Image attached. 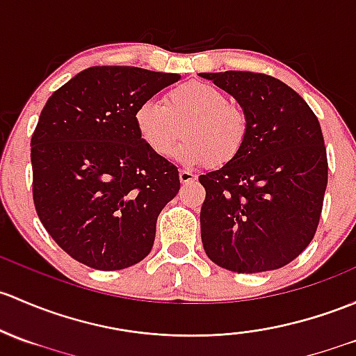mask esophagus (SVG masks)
Returning a JSON list of instances; mask_svg holds the SVG:
<instances>
[{
  "label": "esophagus",
  "mask_w": 356,
  "mask_h": 356,
  "mask_svg": "<svg viewBox=\"0 0 356 356\" xmlns=\"http://www.w3.org/2000/svg\"><path fill=\"white\" fill-rule=\"evenodd\" d=\"M179 179H181L182 184H186V182L196 181V174H193L191 170H186V168H182V170H179Z\"/></svg>",
  "instance_id": "34e87169"
}]
</instances>
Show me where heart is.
Listing matches in <instances>:
<instances>
[{
    "label": "heart",
    "mask_w": 356,
    "mask_h": 356,
    "mask_svg": "<svg viewBox=\"0 0 356 356\" xmlns=\"http://www.w3.org/2000/svg\"><path fill=\"white\" fill-rule=\"evenodd\" d=\"M138 134L159 156H167L177 140L184 141L177 159L188 165L209 162L225 165L244 148L249 118L232 102L225 90L207 81H188L163 95V106L153 100L134 112Z\"/></svg>",
    "instance_id": "b5f03b06"
}]
</instances>
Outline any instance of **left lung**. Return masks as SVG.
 I'll use <instances>...</instances> for the list:
<instances>
[{
    "label": "left lung",
    "mask_w": 356,
    "mask_h": 356,
    "mask_svg": "<svg viewBox=\"0 0 356 356\" xmlns=\"http://www.w3.org/2000/svg\"><path fill=\"white\" fill-rule=\"evenodd\" d=\"M201 76L234 95L249 118L242 152L200 175L204 250L235 273L286 266L310 244L323 211L327 155L319 121L293 88L269 74Z\"/></svg>",
    "instance_id": "obj_1"
}]
</instances>
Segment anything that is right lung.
Listing matches in <instances>:
<instances>
[{"instance_id":"obj_1","label":"right lung","mask_w":356,"mask_h":356,"mask_svg":"<svg viewBox=\"0 0 356 356\" xmlns=\"http://www.w3.org/2000/svg\"><path fill=\"white\" fill-rule=\"evenodd\" d=\"M181 74L92 66L56 90L30 140L33 207L78 263L115 271L140 263L160 211L181 189L177 167L147 147L134 112Z\"/></svg>"}]
</instances>
